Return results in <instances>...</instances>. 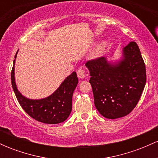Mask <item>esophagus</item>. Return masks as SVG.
<instances>
[{
  "instance_id": "esophagus-1",
  "label": "esophagus",
  "mask_w": 158,
  "mask_h": 158,
  "mask_svg": "<svg viewBox=\"0 0 158 158\" xmlns=\"http://www.w3.org/2000/svg\"><path fill=\"white\" fill-rule=\"evenodd\" d=\"M85 70H82V69H79L77 70V76L79 78H84L85 77Z\"/></svg>"
}]
</instances>
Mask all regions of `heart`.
Listing matches in <instances>:
<instances>
[{
	"label": "heart",
	"instance_id": "heart-1",
	"mask_svg": "<svg viewBox=\"0 0 158 158\" xmlns=\"http://www.w3.org/2000/svg\"><path fill=\"white\" fill-rule=\"evenodd\" d=\"M106 44L105 42L100 43L99 45H97L96 47L95 50H94V54L96 56H100L101 54H102L104 52L105 50H106Z\"/></svg>",
	"mask_w": 158,
	"mask_h": 158
}]
</instances>
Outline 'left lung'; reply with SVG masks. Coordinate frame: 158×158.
I'll use <instances>...</instances> for the list:
<instances>
[{"label":"left lung","mask_w":158,"mask_h":158,"mask_svg":"<svg viewBox=\"0 0 158 158\" xmlns=\"http://www.w3.org/2000/svg\"><path fill=\"white\" fill-rule=\"evenodd\" d=\"M123 58L110 64L105 57L87 61L94 104L104 117L117 119L131 112L139 102L146 82V66L137 43L123 48Z\"/></svg>","instance_id":"8db88e82"}]
</instances>
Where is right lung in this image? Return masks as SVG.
I'll return each instance as SVG.
<instances>
[{"label": "right lung", "mask_w": 158, "mask_h": 158, "mask_svg": "<svg viewBox=\"0 0 158 158\" xmlns=\"http://www.w3.org/2000/svg\"><path fill=\"white\" fill-rule=\"evenodd\" d=\"M18 52H16V58ZM15 62L11 72V80L14 92L20 106L32 118L47 124H57L66 120L72 110V97L78 84L76 72L64 79L59 88L50 97L41 99H30L18 90L15 81Z\"/></svg>", "instance_id": "1"}]
</instances>
